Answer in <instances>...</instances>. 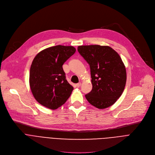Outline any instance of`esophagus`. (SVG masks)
Here are the masks:
<instances>
[{"label":"esophagus","mask_w":155,"mask_h":155,"mask_svg":"<svg viewBox=\"0 0 155 155\" xmlns=\"http://www.w3.org/2000/svg\"><path fill=\"white\" fill-rule=\"evenodd\" d=\"M80 85H81V83H80V82H79V83H78V84H76V86H77V87H79Z\"/></svg>","instance_id":"obj_1"}]
</instances>
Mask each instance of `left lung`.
Here are the masks:
<instances>
[{
    "label": "left lung",
    "instance_id": "1",
    "mask_svg": "<svg viewBox=\"0 0 155 155\" xmlns=\"http://www.w3.org/2000/svg\"><path fill=\"white\" fill-rule=\"evenodd\" d=\"M78 51L90 65L92 89L85 95L88 102L98 109L114 104L123 94L126 70L119 54L108 46H78Z\"/></svg>",
    "mask_w": 155,
    "mask_h": 155
}]
</instances>
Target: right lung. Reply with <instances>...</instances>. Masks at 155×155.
I'll list each match as a JSON object with an SVG mask.
<instances>
[{
	"label": "right lung",
	"mask_w": 155,
	"mask_h": 155,
	"mask_svg": "<svg viewBox=\"0 0 155 155\" xmlns=\"http://www.w3.org/2000/svg\"><path fill=\"white\" fill-rule=\"evenodd\" d=\"M75 51L71 46L57 45L45 49L35 57L29 85L35 99L43 106L56 109L70 97L73 87L67 82L62 66Z\"/></svg>",
	"instance_id": "right-lung-1"
}]
</instances>
